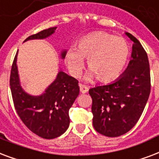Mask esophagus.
Instances as JSON below:
<instances>
[{
    "label": "esophagus",
    "mask_w": 159,
    "mask_h": 159,
    "mask_svg": "<svg viewBox=\"0 0 159 159\" xmlns=\"http://www.w3.org/2000/svg\"><path fill=\"white\" fill-rule=\"evenodd\" d=\"M79 87H80V92H81V93H88V87H87V86H85V85L80 84Z\"/></svg>",
    "instance_id": "obj_1"
}]
</instances>
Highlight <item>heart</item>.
<instances>
[{"mask_svg":"<svg viewBox=\"0 0 159 159\" xmlns=\"http://www.w3.org/2000/svg\"><path fill=\"white\" fill-rule=\"evenodd\" d=\"M130 49L123 37L105 31H97L84 36L77 48L70 47L65 55V62L72 77H79L88 59L89 68L86 80L95 77L102 82L116 79L125 68Z\"/></svg>","mask_w":159,"mask_h":159,"instance_id":"obj_1","label":"heart"}]
</instances>
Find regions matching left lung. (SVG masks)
<instances>
[{"instance_id": "1", "label": "left lung", "mask_w": 159, "mask_h": 159, "mask_svg": "<svg viewBox=\"0 0 159 159\" xmlns=\"http://www.w3.org/2000/svg\"><path fill=\"white\" fill-rule=\"evenodd\" d=\"M132 59L124 72L114 82L91 88L93 124L104 136L118 137L135 126L146 106L151 90L147 52L132 34Z\"/></svg>"}]
</instances>
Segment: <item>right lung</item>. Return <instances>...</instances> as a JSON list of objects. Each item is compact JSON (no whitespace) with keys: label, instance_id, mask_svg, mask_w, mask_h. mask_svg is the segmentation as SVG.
Listing matches in <instances>:
<instances>
[{"label":"right lung","instance_id":"obj_1","mask_svg":"<svg viewBox=\"0 0 159 159\" xmlns=\"http://www.w3.org/2000/svg\"><path fill=\"white\" fill-rule=\"evenodd\" d=\"M57 27H51L28 36L24 42L44 39L55 32ZM13 61L10 77V87L16 111L23 123L42 139H52L63 134L70 123L69 109L79 94L78 81L60 71L57 78L45 93L31 96L23 90L18 75L16 59ZM66 51L61 52L64 59Z\"/></svg>","mask_w":159,"mask_h":159}]
</instances>
